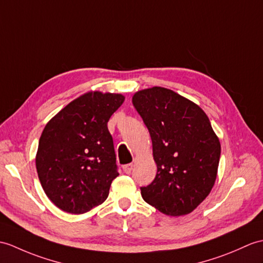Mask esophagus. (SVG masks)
<instances>
[{
	"mask_svg": "<svg viewBox=\"0 0 263 263\" xmlns=\"http://www.w3.org/2000/svg\"><path fill=\"white\" fill-rule=\"evenodd\" d=\"M123 172L125 173V174H130L131 172H132V168H133V164L132 163H127V164H124L123 167Z\"/></svg>",
	"mask_w": 263,
	"mask_h": 263,
	"instance_id": "obj_1",
	"label": "esophagus"
}]
</instances>
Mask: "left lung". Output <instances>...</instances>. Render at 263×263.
<instances>
[{
	"instance_id": "left-lung-1",
	"label": "left lung",
	"mask_w": 263,
	"mask_h": 263,
	"mask_svg": "<svg viewBox=\"0 0 263 263\" xmlns=\"http://www.w3.org/2000/svg\"><path fill=\"white\" fill-rule=\"evenodd\" d=\"M152 140L157 163L154 181L142 198L170 216L192 213L215 184L221 143L197 104L174 90L152 87L132 97Z\"/></svg>"
}]
</instances>
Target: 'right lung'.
I'll list each match as a JSON object with an SVG mask.
<instances>
[{"mask_svg": "<svg viewBox=\"0 0 263 263\" xmlns=\"http://www.w3.org/2000/svg\"><path fill=\"white\" fill-rule=\"evenodd\" d=\"M123 102L122 94L89 91L46 124L35 167L46 195L58 209L83 214L107 198L119 176L107 122Z\"/></svg>", "mask_w": 263, "mask_h": 263, "instance_id": "obj_1", "label": "right lung"}]
</instances>
